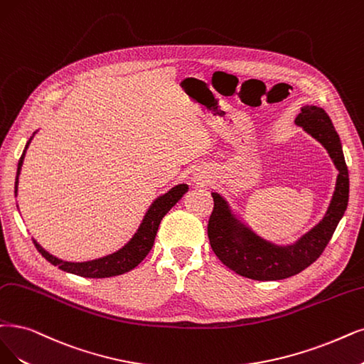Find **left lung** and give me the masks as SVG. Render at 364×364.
Segmentation results:
<instances>
[{"mask_svg": "<svg viewBox=\"0 0 364 364\" xmlns=\"http://www.w3.org/2000/svg\"><path fill=\"white\" fill-rule=\"evenodd\" d=\"M295 124L322 144L339 175L326 216L294 245L277 246L241 223L219 193H211L214 208L208 220V238L216 257L240 276L253 280H282L299 274L314 264L327 247L343 218L349 198V175L342 144L327 112L318 106H303Z\"/></svg>", "mask_w": 364, "mask_h": 364, "instance_id": "obj_1", "label": "left lung"}]
</instances>
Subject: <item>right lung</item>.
I'll return each mask as SVG.
<instances>
[{"instance_id":"add662e5","label":"right lung","mask_w":364,"mask_h":364,"mask_svg":"<svg viewBox=\"0 0 364 364\" xmlns=\"http://www.w3.org/2000/svg\"><path fill=\"white\" fill-rule=\"evenodd\" d=\"M34 136V134H33ZM26 142L25 150L19 159L18 164V172H16V181H15V193H18V183H19V173L21 168L23 164V157L26 153V148L31 144V139ZM187 184H178L172 187L169 192L165 195L159 196L154 203L148 208L146 214L142 219L141 226L138 228V231L134 232V235L130 238L129 243L121 247L119 250L106 255L103 258L99 259H92L87 262H69V261H63L58 259L57 257H53L49 252H46L42 246H40L36 240H33V243L36 249L42 253V257L49 261L52 265H57L61 268L63 272L67 273H73L76 276H82V277H92V279H103V277H112L118 274H124L130 270H133L145 257L148 252L151 250L154 245V238L159 230V225L161 219L165 218V214L178 203V200L183 198V195L187 192Z\"/></svg>"}]
</instances>
